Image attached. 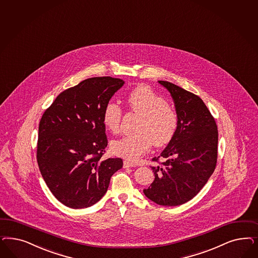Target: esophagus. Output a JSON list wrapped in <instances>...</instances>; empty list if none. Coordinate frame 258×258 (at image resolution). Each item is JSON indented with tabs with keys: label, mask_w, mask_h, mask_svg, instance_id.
Returning a JSON list of instances; mask_svg holds the SVG:
<instances>
[{
	"label": "esophagus",
	"mask_w": 258,
	"mask_h": 258,
	"mask_svg": "<svg viewBox=\"0 0 258 258\" xmlns=\"http://www.w3.org/2000/svg\"><path fill=\"white\" fill-rule=\"evenodd\" d=\"M135 166H136V164L133 163V162H131V161H129V160H124V161H123V167H124V168Z\"/></svg>",
	"instance_id": "34e87169"
}]
</instances>
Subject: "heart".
I'll return each mask as SVG.
<instances>
[{
  "label": "heart",
  "mask_w": 258,
  "mask_h": 258,
  "mask_svg": "<svg viewBox=\"0 0 258 258\" xmlns=\"http://www.w3.org/2000/svg\"><path fill=\"white\" fill-rule=\"evenodd\" d=\"M128 109L140 116L135 132L111 143L112 152L119 157L136 160L149 151L152 144L161 147L175 137L178 116L166 100L148 86H138L126 98ZM122 109L115 101H109L103 110L102 121L111 133L119 131Z\"/></svg>",
  "instance_id": "obj_1"
}]
</instances>
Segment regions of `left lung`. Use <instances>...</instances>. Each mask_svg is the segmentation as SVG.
<instances>
[{"label":"left lung","instance_id":"left-lung-1","mask_svg":"<svg viewBox=\"0 0 258 258\" xmlns=\"http://www.w3.org/2000/svg\"><path fill=\"white\" fill-rule=\"evenodd\" d=\"M158 83L174 100L178 127L166 148L152 159L158 163L151 166L155 180L143 192L158 205L178 206L195 198L214 173L218 131L214 116L199 96L174 83Z\"/></svg>","mask_w":258,"mask_h":258}]
</instances>
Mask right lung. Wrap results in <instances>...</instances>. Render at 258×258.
I'll return each mask as SVG.
<instances>
[{
  "instance_id": "add662e5",
  "label": "right lung",
  "mask_w": 258,
  "mask_h": 258,
  "mask_svg": "<svg viewBox=\"0 0 258 258\" xmlns=\"http://www.w3.org/2000/svg\"><path fill=\"white\" fill-rule=\"evenodd\" d=\"M124 82L95 77L61 92L39 124L37 161L57 200L67 207H90L104 196L119 158H101L108 144L102 121L106 104Z\"/></svg>"
}]
</instances>
